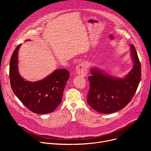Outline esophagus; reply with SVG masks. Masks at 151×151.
<instances>
[{
	"label": "esophagus",
	"instance_id": "1",
	"mask_svg": "<svg viewBox=\"0 0 151 151\" xmlns=\"http://www.w3.org/2000/svg\"><path fill=\"white\" fill-rule=\"evenodd\" d=\"M76 73L82 76H85L87 75V67L84 63L82 62L79 64L78 66L76 68Z\"/></svg>",
	"mask_w": 151,
	"mask_h": 151
}]
</instances>
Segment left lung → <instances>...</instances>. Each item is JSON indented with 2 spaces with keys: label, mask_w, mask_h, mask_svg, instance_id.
I'll use <instances>...</instances> for the list:
<instances>
[{
  "label": "left lung",
  "mask_w": 151,
  "mask_h": 151,
  "mask_svg": "<svg viewBox=\"0 0 151 151\" xmlns=\"http://www.w3.org/2000/svg\"><path fill=\"white\" fill-rule=\"evenodd\" d=\"M131 53L134 66L123 79L104 75L94 69L91 70L87 100L94 110L101 114L114 113L123 109L133 99L140 81L141 66L133 45H131Z\"/></svg>",
  "instance_id": "8db88e82"
}]
</instances>
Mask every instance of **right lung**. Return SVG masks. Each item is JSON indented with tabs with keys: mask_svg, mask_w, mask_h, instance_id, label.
Returning <instances> with one entry per match:
<instances>
[{
	"mask_svg": "<svg viewBox=\"0 0 151 151\" xmlns=\"http://www.w3.org/2000/svg\"><path fill=\"white\" fill-rule=\"evenodd\" d=\"M18 45L11 56L9 64V79L11 88L27 108L39 114L52 112L62 100L63 93L69 78L66 69L55 70L42 81H25L18 72Z\"/></svg>",
	"mask_w": 151,
	"mask_h": 151,
	"instance_id": "1",
	"label": "right lung"
}]
</instances>
